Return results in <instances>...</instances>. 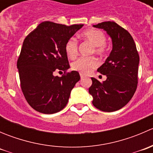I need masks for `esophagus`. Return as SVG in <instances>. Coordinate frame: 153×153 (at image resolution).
<instances>
[{
  "label": "esophagus",
  "mask_w": 153,
  "mask_h": 153,
  "mask_svg": "<svg viewBox=\"0 0 153 153\" xmlns=\"http://www.w3.org/2000/svg\"><path fill=\"white\" fill-rule=\"evenodd\" d=\"M80 76H81V79H83L84 78V75H82V74H80Z\"/></svg>",
  "instance_id": "1"
}]
</instances>
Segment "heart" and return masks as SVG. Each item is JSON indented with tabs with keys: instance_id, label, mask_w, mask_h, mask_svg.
Returning <instances> with one entry per match:
<instances>
[{
	"instance_id": "obj_1",
	"label": "heart",
	"mask_w": 153,
	"mask_h": 153,
	"mask_svg": "<svg viewBox=\"0 0 153 153\" xmlns=\"http://www.w3.org/2000/svg\"><path fill=\"white\" fill-rule=\"evenodd\" d=\"M81 38L90 43L93 46L92 52L103 55L106 52V36L104 32L98 29H87L81 34ZM65 52L70 59L76 58L78 54V42L74 38H71L65 44ZM98 65V61L94 57H81L72 64L73 70L78 71L81 74H88Z\"/></svg>"
}]
</instances>
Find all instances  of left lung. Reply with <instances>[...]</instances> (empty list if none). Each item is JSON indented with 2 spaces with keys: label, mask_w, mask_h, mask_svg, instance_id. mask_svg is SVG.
<instances>
[{
  "label": "left lung",
  "mask_w": 153,
  "mask_h": 153,
  "mask_svg": "<svg viewBox=\"0 0 153 153\" xmlns=\"http://www.w3.org/2000/svg\"><path fill=\"white\" fill-rule=\"evenodd\" d=\"M93 27L106 31L112 39V49L98 69L106 80L101 83L91 78L92 84L89 92L95 107L104 112H114L127 104L135 92L139 55L130 34L115 22L106 21Z\"/></svg>",
  "instance_id": "8db88e82"
}]
</instances>
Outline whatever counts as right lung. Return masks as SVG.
Instances as JSON below:
<instances>
[{
	"instance_id": "1",
	"label": "right lung",
	"mask_w": 153,
	"mask_h": 153,
	"mask_svg": "<svg viewBox=\"0 0 153 153\" xmlns=\"http://www.w3.org/2000/svg\"><path fill=\"white\" fill-rule=\"evenodd\" d=\"M83 26L44 21L24 39L17 67L23 93L35 110L53 114L67 104L79 73L72 71L58 77L54 72L69 68L65 44Z\"/></svg>"
}]
</instances>
